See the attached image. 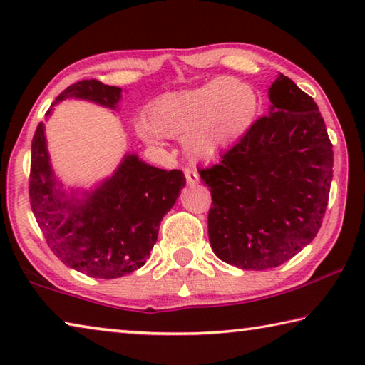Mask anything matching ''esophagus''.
<instances>
[{
    "mask_svg": "<svg viewBox=\"0 0 365 365\" xmlns=\"http://www.w3.org/2000/svg\"><path fill=\"white\" fill-rule=\"evenodd\" d=\"M185 177H187V183L188 185H196L200 183V177H197V174L195 170L191 169H185Z\"/></svg>",
    "mask_w": 365,
    "mask_h": 365,
    "instance_id": "esophagus-1",
    "label": "esophagus"
}]
</instances>
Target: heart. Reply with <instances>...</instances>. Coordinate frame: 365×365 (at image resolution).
I'll use <instances>...</instances> for the list:
<instances>
[{"label":"heart","mask_w":365,"mask_h":365,"mask_svg":"<svg viewBox=\"0 0 365 365\" xmlns=\"http://www.w3.org/2000/svg\"><path fill=\"white\" fill-rule=\"evenodd\" d=\"M259 109L251 85L230 77H217L196 88L169 91L146 109V120L137 130L146 143L160 146L164 137L182 138L188 156L207 160L250 130Z\"/></svg>","instance_id":"b5f03b06"}]
</instances>
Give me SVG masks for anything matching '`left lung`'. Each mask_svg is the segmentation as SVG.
<instances>
[{
  "instance_id": "left-lung-1",
  "label": "left lung",
  "mask_w": 365,
  "mask_h": 365,
  "mask_svg": "<svg viewBox=\"0 0 365 365\" xmlns=\"http://www.w3.org/2000/svg\"><path fill=\"white\" fill-rule=\"evenodd\" d=\"M269 100V115L219 164L200 169L212 196V251L245 270L277 267L316 238L333 178V146L316 101L283 73Z\"/></svg>"
}]
</instances>
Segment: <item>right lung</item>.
Wrapping results in <instances>:
<instances>
[{
    "label": "right lung",
    "mask_w": 365,
    "mask_h": 365,
    "mask_svg": "<svg viewBox=\"0 0 365 365\" xmlns=\"http://www.w3.org/2000/svg\"><path fill=\"white\" fill-rule=\"evenodd\" d=\"M122 88L82 80L61 93L115 110ZM30 206L51 251L67 267L93 279H117L145 265L158 240L159 224L185 187L182 170L153 168L127 154L119 168L95 190L66 193L54 175L46 148L45 123L32 140Z\"/></svg>",
    "instance_id": "obj_1"
}]
</instances>
